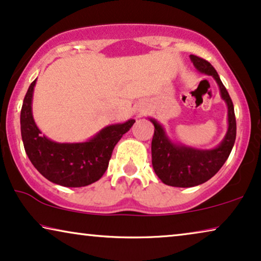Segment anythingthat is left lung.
Segmentation results:
<instances>
[{"label":"left lung","instance_id":"8db88e82","mask_svg":"<svg viewBox=\"0 0 261 261\" xmlns=\"http://www.w3.org/2000/svg\"><path fill=\"white\" fill-rule=\"evenodd\" d=\"M190 59L199 72L213 76L219 84L221 97L228 107V130L217 147L197 149L181 144H173L167 138L162 124L154 119H149L154 126V135L152 139L153 169L164 184L177 188L196 187L215 176L229 156L237 138V120L233 102L216 70L209 62L197 56L191 55Z\"/></svg>","mask_w":261,"mask_h":261}]
</instances>
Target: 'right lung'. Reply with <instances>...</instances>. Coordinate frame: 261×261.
I'll return each mask as SVG.
<instances>
[{
	"instance_id": "obj_1",
	"label": "right lung",
	"mask_w": 261,
	"mask_h": 261,
	"mask_svg": "<svg viewBox=\"0 0 261 261\" xmlns=\"http://www.w3.org/2000/svg\"><path fill=\"white\" fill-rule=\"evenodd\" d=\"M37 80L23 98L20 123L24 151L35 169L52 183L81 188L95 183L105 174L113 149L135 120L110 124L85 142L60 144L41 135L32 114V98Z\"/></svg>"
}]
</instances>
